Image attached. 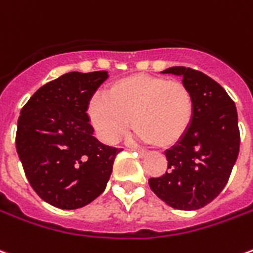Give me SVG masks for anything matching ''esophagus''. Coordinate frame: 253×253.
<instances>
[{
	"mask_svg": "<svg viewBox=\"0 0 253 253\" xmlns=\"http://www.w3.org/2000/svg\"><path fill=\"white\" fill-rule=\"evenodd\" d=\"M137 152H138V155H139V156H141V157L145 156V155H146V152L142 151V149H139V151H137Z\"/></svg>",
	"mask_w": 253,
	"mask_h": 253,
	"instance_id": "obj_1",
	"label": "esophagus"
}]
</instances>
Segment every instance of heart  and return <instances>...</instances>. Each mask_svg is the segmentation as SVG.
<instances>
[{"mask_svg": "<svg viewBox=\"0 0 253 253\" xmlns=\"http://www.w3.org/2000/svg\"><path fill=\"white\" fill-rule=\"evenodd\" d=\"M107 96H94L89 104L90 122L107 144H116L132 125L141 141L169 148L193 121V94L182 81L130 75L111 84Z\"/></svg>", "mask_w": 253, "mask_h": 253, "instance_id": "b5f03b06", "label": "heart"}]
</instances>
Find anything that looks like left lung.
I'll list each match as a JSON object with an SVG mask.
<instances>
[{"instance_id":"1","label":"left lung","mask_w":253,"mask_h":253,"mask_svg":"<svg viewBox=\"0 0 253 253\" xmlns=\"http://www.w3.org/2000/svg\"><path fill=\"white\" fill-rule=\"evenodd\" d=\"M163 74L182 77L193 94L194 114L186 134L164 152L169 171L151 178L149 186L172 208L199 210L223 190L237 160V109L226 90L203 72L171 67Z\"/></svg>"}]
</instances>
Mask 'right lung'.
Instances as JSON below:
<instances>
[{
	"instance_id": "right-lung-1",
	"label": "right lung",
	"mask_w": 253,
	"mask_h": 253,
	"mask_svg": "<svg viewBox=\"0 0 253 253\" xmlns=\"http://www.w3.org/2000/svg\"><path fill=\"white\" fill-rule=\"evenodd\" d=\"M107 71L68 72L35 91L20 111L16 151L35 193L50 206L77 210L105 190L122 151L93 135L87 107Z\"/></svg>"
}]
</instances>
